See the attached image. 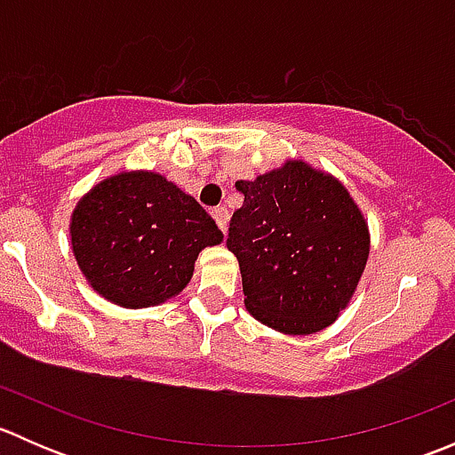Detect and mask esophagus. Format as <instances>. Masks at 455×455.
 <instances>
[{
    "label": "esophagus",
    "instance_id": "obj_1",
    "mask_svg": "<svg viewBox=\"0 0 455 455\" xmlns=\"http://www.w3.org/2000/svg\"><path fill=\"white\" fill-rule=\"evenodd\" d=\"M213 220L215 224L220 227V231L227 233V224H228V211L224 209V206H218V209H213Z\"/></svg>",
    "mask_w": 455,
    "mask_h": 455
}]
</instances>
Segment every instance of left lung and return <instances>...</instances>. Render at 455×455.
Here are the masks:
<instances>
[{
  "instance_id": "obj_1",
  "label": "left lung",
  "mask_w": 455,
  "mask_h": 455,
  "mask_svg": "<svg viewBox=\"0 0 455 455\" xmlns=\"http://www.w3.org/2000/svg\"><path fill=\"white\" fill-rule=\"evenodd\" d=\"M244 204L227 246L240 261L244 306L283 334L328 328L350 304L370 255L363 213L346 187L304 160L237 180Z\"/></svg>"
}]
</instances>
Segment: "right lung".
Here are the masks:
<instances>
[{"label":"right lung","instance_id":"1","mask_svg":"<svg viewBox=\"0 0 455 455\" xmlns=\"http://www.w3.org/2000/svg\"><path fill=\"white\" fill-rule=\"evenodd\" d=\"M209 213L154 172H121L72 211L70 240L87 283L123 308L172 299L194 277L206 246L222 242Z\"/></svg>","mask_w":455,"mask_h":455}]
</instances>
